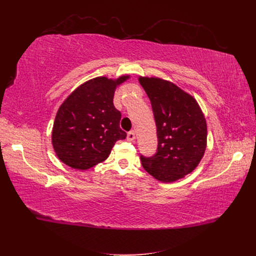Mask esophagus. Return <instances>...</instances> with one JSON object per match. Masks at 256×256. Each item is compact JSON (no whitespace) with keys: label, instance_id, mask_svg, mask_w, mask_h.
I'll return each mask as SVG.
<instances>
[{"label":"esophagus","instance_id":"obj_1","mask_svg":"<svg viewBox=\"0 0 256 256\" xmlns=\"http://www.w3.org/2000/svg\"><path fill=\"white\" fill-rule=\"evenodd\" d=\"M126 138H128V141H134V140H135V138H136V136H135V132H134V130L128 132V135H126Z\"/></svg>","mask_w":256,"mask_h":256}]
</instances>
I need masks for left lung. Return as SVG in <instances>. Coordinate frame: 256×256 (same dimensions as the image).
<instances>
[{"mask_svg": "<svg viewBox=\"0 0 256 256\" xmlns=\"http://www.w3.org/2000/svg\"><path fill=\"white\" fill-rule=\"evenodd\" d=\"M139 82L150 98L158 136L156 152L140 154L142 166L158 180H178L204 154L206 118L197 102L176 85L158 78H140Z\"/></svg>", "mask_w": 256, "mask_h": 256, "instance_id": "left-lung-1", "label": "left lung"}]
</instances>
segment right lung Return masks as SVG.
<instances>
[{
    "label": "right lung",
    "instance_id": "right-lung-1",
    "mask_svg": "<svg viewBox=\"0 0 256 256\" xmlns=\"http://www.w3.org/2000/svg\"><path fill=\"white\" fill-rule=\"evenodd\" d=\"M128 76L116 80L96 78L76 88L61 104L54 122L52 142L66 165L86 170L109 156L126 132L119 126L121 113L113 104L114 91Z\"/></svg>",
    "mask_w": 256,
    "mask_h": 256
}]
</instances>
